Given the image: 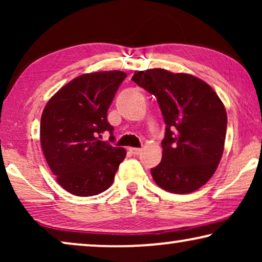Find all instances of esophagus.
Here are the masks:
<instances>
[{
    "label": "esophagus",
    "instance_id": "34e87169",
    "mask_svg": "<svg viewBox=\"0 0 262 262\" xmlns=\"http://www.w3.org/2000/svg\"><path fill=\"white\" fill-rule=\"evenodd\" d=\"M128 150H130V152L134 154V155H138V154L142 151L141 148H130Z\"/></svg>",
    "mask_w": 262,
    "mask_h": 262
}]
</instances>
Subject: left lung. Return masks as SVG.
<instances>
[{
  "label": "left lung",
  "mask_w": 262,
  "mask_h": 262,
  "mask_svg": "<svg viewBox=\"0 0 262 262\" xmlns=\"http://www.w3.org/2000/svg\"><path fill=\"white\" fill-rule=\"evenodd\" d=\"M132 81L157 99L166 134L154 180L171 193L194 192L210 180L224 149L227 112L216 92L188 74L137 71Z\"/></svg>",
  "instance_id": "obj_1"
}]
</instances>
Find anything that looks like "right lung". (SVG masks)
<instances>
[{
  "mask_svg": "<svg viewBox=\"0 0 262 262\" xmlns=\"http://www.w3.org/2000/svg\"><path fill=\"white\" fill-rule=\"evenodd\" d=\"M125 77L118 70L81 75L60 88L42 111V152L57 182L71 194L106 191L126 156L124 148L100 141L105 131L114 141L107 111Z\"/></svg>",
  "mask_w": 262,
  "mask_h": 262,
  "instance_id": "1",
  "label": "right lung"
}]
</instances>
